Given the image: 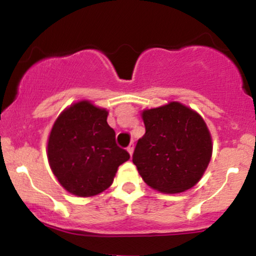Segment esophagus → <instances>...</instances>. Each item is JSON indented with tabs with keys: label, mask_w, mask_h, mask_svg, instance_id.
Returning a JSON list of instances; mask_svg holds the SVG:
<instances>
[{
	"label": "esophagus",
	"mask_w": 256,
	"mask_h": 256,
	"mask_svg": "<svg viewBox=\"0 0 256 256\" xmlns=\"http://www.w3.org/2000/svg\"><path fill=\"white\" fill-rule=\"evenodd\" d=\"M128 154L132 155V152H134V144H130L128 146Z\"/></svg>",
	"instance_id": "esophagus-1"
}]
</instances>
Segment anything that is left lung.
Instances as JSON below:
<instances>
[{
  "label": "left lung",
  "instance_id": "8db88e82",
  "mask_svg": "<svg viewBox=\"0 0 256 256\" xmlns=\"http://www.w3.org/2000/svg\"><path fill=\"white\" fill-rule=\"evenodd\" d=\"M146 134L132 162L143 180L161 192L190 189L201 179L212 156V138L204 120L179 102L142 113Z\"/></svg>",
  "mask_w": 256,
  "mask_h": 256
}]
</instances>
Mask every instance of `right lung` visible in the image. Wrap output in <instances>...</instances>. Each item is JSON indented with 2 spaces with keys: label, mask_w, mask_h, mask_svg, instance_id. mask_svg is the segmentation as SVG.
Segmentation results:
<instances>
[{
  "label": "right lung",
  "mask_w": 256,
  "mask_h": 256,
  "mask_svg": "<svg viewBox=\"0 0 256 256\" xmlns=\"http://www.w3.org/2000/svg\"><path fill=\"white\" fill-rule=\"evenodd\" d=\"M108 112L89 101L72 104L58 116L48 140V160L55 177L68 192L98 195L113 183L118 167L130 154L116 142Z\"/></svg>",
  "instance_id": "right-lung-1"
}]
</instances>
